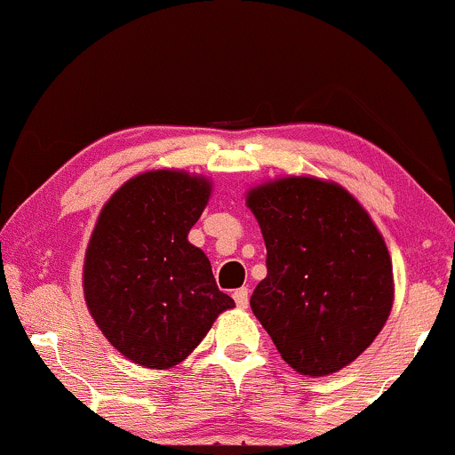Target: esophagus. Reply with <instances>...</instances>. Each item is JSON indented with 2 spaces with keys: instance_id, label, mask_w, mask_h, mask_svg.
<instances>
[{
  "instance_id": "34e87169",
  "label": "esophagus",
  "mask_w": 455,
  "mask_h": 455,
  "mask_svg": "<svg viewBox=\"0 0 455 455\" xmlns=\"http://www.w3.org/2000/svg\"><path fill=\"white\" fill-rule=\"evenodd\" d=\"M234 301H236V306L240 307V310L249 307V289L240 287V289L234 291Z\"/></svg>"
}]
</instances>
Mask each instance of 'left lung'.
<instances>
[{
    "instance_id": "left-lung-1",
    "label": "left lung",
    "mask_w": 455,
    "mask_h": 455,
    "mask_svg": "<svg viewBox=\"0 0 455 455\" xmlns=\"http://www.w3.org/2000/svg\"><path fill=\"white\" fill-rule=\"evenodd\" d=\"M267 276L251 307L297 373L323 378L373 344L395 301L392 259L361 202L324 179L291 175L255 185Z\"/></svg>"
}]
</instances>
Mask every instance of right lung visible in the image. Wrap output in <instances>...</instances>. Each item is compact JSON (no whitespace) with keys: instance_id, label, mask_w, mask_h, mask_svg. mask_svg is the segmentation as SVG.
Returning <instances> with one entry per match:
<instances>
[{"instance_id":"1","label":"right lung","mask_w":455,"mask_h":455,"mask_svg":"<svg viewBox=\"0 0 455 455\" xmlns=\"http://www.w3.org/2000/svg\"><path fill=\"white\" fill-rule=\"evenodd\" d=\"M202 175L160 168L105 202L84 257V299L111 346L148 369H171L234 307L211 261L188 240L209 204Z\"/></svg>"}]
</instances>
